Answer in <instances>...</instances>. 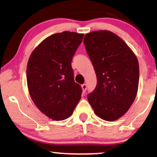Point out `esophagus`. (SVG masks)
<instances>
[{
	"label": "esophagus",
	"instance_id": "1",
	"mask_svg": "<svg viewBox=\"0 0 157 157\" xmlns=\"http://www.w3.org/2000/svg\"><path fill=\"white\" fill-rule=\"evenodd\" d=\"M82 89L83 93H85V91H86V90H87V85L86 84L82 85Z\"/></svg>",
	"mask_w": 157,
	"mask_h": 157
}]
</instances>
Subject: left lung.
Here are the masks:
<instances>
[{"mask_svg": "<svg viewBox=\"0 0 157 157\" xmlns=\"http://www.w3.org/2000/svg\"><path fill=\"white\" fill-rule=\"evenodd\" d=\"M87 53L94 67L97 85L88 100L95 114L114 121L128 112L136 98L139 82L137 57L120 37L108 30L85 35Z\"/></svg>", "mask_w": 157, "mask_h": 157, "instance_id": "8db88e82", "label": "left lung"}]
</instances>
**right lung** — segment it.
I'll use <instances>...</instances> for the list:
<instances>
[{
    "label": "right lung",
    "instance_id": "right-lung-1",
    "mask_svg": "<svg viewBox=\"0 0 157 157\" xmlns=\"http://www.w3.org/2000/svg\"><path fill=\"white\" fill-rule=\"evenodd\" d=\"M83 35L67 31L56 33L43 40L29 56V95L40 111L53 120L69 117L81 98L82 88L75 82L71 64Z\"/></svg>",
    "mask_w": 157,
    "mask_h": 157
}]
</instances>
